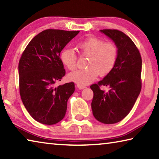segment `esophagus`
Wrapping results in <instances>:
<instances>
[{
	"instance_id": "obj_1",
	"label": "esophagus",
	"mask_w": 159,
	"mask_h": 159,
	"mask_svg": "<svg viewBox=\"0 0 159 159\" xmlns=\"http://www.w3.org/2000/svg\"><path fill=\"white\" fill-rule=\"evenodd\" d=\"M77 87L79 88V89H84L85 88V85H80V84H77Z\"/></svg>"
}]
</instances>
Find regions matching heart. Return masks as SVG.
<instances>
[{"mask_svg": "<svg viewBox=\"0 0 159 159\" xmlns=\"http://www.w3.org/2000/svg\"><path fill=\"white\" fill-rule=\"evenodd\" d=\"M80 55L88 57L86 66L88 68L79 69L69 74V79L78 84L87 85L98 76H104L114 69L118 58V48L114 43L104 42L97 38H89L77 44ZM61 62L69 70L77 66V55L69 48L61 52Z\"/></svg>", "mask_w": 159, "mask_h": 159, "instance_id": "obj_1", "label": "heart"}]
</instances>
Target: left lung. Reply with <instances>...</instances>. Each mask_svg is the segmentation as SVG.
I'll use <instances>...</instances> for the list:
<instances>
[{"label":"left lung","mask_w":159,"mask_h":159,"mask_svg":"<svg viewBox=\"0 0 159 159\" xmlns=\"http://www.w3.org/2000/svg\"><path fill=\"white\" fill-rule=\"evenodd\" d=\"M118 48V58L111 73L90 85L93 91L91 107L98 121L113 124L120 121L133 109L142 88V57L135 44L123 32L103 29ZM110 88L108 92L100 87Z\"/></svg>","instance_id":"8db88e82"}]
</instances>
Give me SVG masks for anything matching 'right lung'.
Here are the masks:
<instances>
[{
	"mask_svg": "<svg viewBox=\"0 0 159 159\" xmlns=\"http://www.w3.org/2000/svg\"><path fill=\"white\" fill-rule=\"evenodd\" d=\"M79 33L46 29L29 42L19 61L20 93L29 114L36 121L54 125L62 120L74 82L55 87L65 75L61 51Z\"/></svg>",
	"mask_w": 159,
	"mask_h": 159,
	"instance_id": "right-lung-1",
	"label": "right lung"
}]
</instances>
